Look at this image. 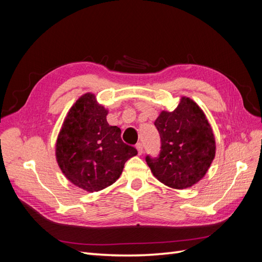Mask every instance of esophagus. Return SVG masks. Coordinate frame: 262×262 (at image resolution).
Masks as SVG:
<instances>
[{
    "label": "esophagus",
    "mask_w": 262,
    "mask_h": 262,
    "mask_svg": "<svg viewBox=\"0 0 262 262\" xmlns=\"http://www.w3.org/2000/svg\"><path fill=\"white\" fill-rule=\"evenodd\" d=\"M136 147H137V149H138V154H139V155L143 154V145H142V143H138Z\"/></svg>",
    "instance_id": "1"
}]
</instances>
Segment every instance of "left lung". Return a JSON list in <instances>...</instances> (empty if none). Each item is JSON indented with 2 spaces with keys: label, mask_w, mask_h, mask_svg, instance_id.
I'll list each match as a JSON object with an SVG mask.
<instances>
[{
  "label": "left lung",
  "mask_w": 262,
  "mask_h": 262,
  "mask_svg": "<svg viewBox=\"0 0 262 262\" xmlns=\"http://www.w3.org/2000/svg\"><path fill=\"white\" fill-rule=\"evenodd\" d=\"M161 136L157 158L146 156L154 177L173 189L200 181L215 157V138L203 110L182 96L173 112H163L154 122Z\"/></svg>",
  "instance_id": "obj_1"
}]
</instances>
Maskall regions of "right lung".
<instances>
[{
    "label": "right lung",
    "instance_id": "right-lung-1",
    "mask_svg": "<svg viewBox=\"0 0 262 262\" xmlns=\"http://www.w3.org/2000/svg\"><path fill=\"white\" fill-rule=\"evenodd\" d=\"M108 110L86 93L71 107L55 143L60 169L76 187L89 192L112 186L125 162L138 150L121 140V130L107 122Z\"/></svg>",
    "mask_w": 262,
    "mask_h": 262
}]
</instances>
